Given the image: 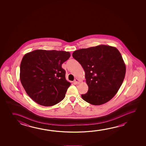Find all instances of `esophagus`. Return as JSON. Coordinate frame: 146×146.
Segmentation results:
<instances>
[{"label": "esophagus", "mask_w": 146, "mask_h": 146, "mask_svg": "<svg viewBox=\"0 0 146 146\" xmlns=\"http://www.w3.org/2000/svg\"><path fill=\"white\" fill-rule=\"evenodd\" d=\"M74 83H75V84H79V80H78V79H77V78H76V79L74 80Z\"/></svg>", "instance_id": "esophagus-1"}]
</instances>
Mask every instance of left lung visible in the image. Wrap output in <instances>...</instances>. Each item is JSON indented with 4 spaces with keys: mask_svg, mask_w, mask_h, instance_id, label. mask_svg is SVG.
<instances>
[{
    "mask_svg": "<svg viewBox=\"0 0 146 146\" xmlns=\"http://www.w3.org/2000/svg\"><path fill=\"white\" fill-rule=\"evenodd\" d=\"M72 56L85 71L88 90L81 95L84 100L99 105L111 100L121 86L126 73V66L119 50L100 45L76 50Z\"/></svg>",
    "mask_w": 146,
    "mask_h": 146,
    "instance_id": "left-lung-1",
    "label": "left lung"
}]
</instances>
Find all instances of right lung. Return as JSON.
<instances>
[{
  "instance_id": "1",
  "label": "right lung",
  "mask_w": 146,
  "mask_h": 146,
  "mask_svg": "<svg viewBox=\"0 0 146 146\" xmlns=\"http://www.w3.org/2000/svg\"><path fill=\"white\" fill-rule=\"evenodd\" d=\"M70 57L64 51L36 50L24 55L20 64V78L27 95L45 106L59 103L65 98L71 84L62 67Z\"/></svg>"
}]
</instances>
